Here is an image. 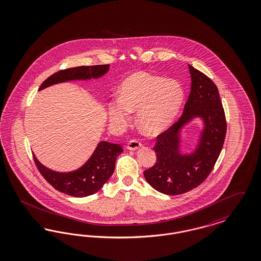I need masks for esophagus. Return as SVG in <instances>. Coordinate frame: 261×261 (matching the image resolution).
Returning a JSON list of instances; mask_svg holds the SVG:
<instances>
[{
    "label": "esophagus",
    "mask_w": 261,
    "mask_h": 261,
    "mask_svg": "<svg viewBox=\"0 0 261 261\" xmlns=\"http://www.w3.org/2000/svg\"><path fill=\"white\" fill-rule=\"evenodd\" d=\"M141 146H142L141 142L139 140H137V139H132L126 144V148L128 150H137L138 148H140Z\"/></svg>",
    "instance_id": "34e87169"
}]
</instances>
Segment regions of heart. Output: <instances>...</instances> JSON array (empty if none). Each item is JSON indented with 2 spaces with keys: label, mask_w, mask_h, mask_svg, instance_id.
Here are the masks:
<instances>
[{
  "label": "heart",
  "mask_w": 261,
  "mask_h": 261,
  "mask_svg": "<svg viewBox=\"0 0 261 261\" xmlns=\"http://www.w3.org/2000/svg\"><path fill=\"white\" fill-rule=\"evenodd\" d=\"M184 90L176 80L139 71L127 76L120 87V97L109 102L108 116L117 127L126 125L130 112L148 135H158L173 124L184 101Z\"/></svg>",
  "instance_id": "b5f03b06"
}]
</instances>
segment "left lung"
I'll return each instance as SVG.
<instances>
[{"mask_svg": "<svg viewBox=\"0 0 261 261\" xmlns=\"http://www.w3.org/2000/svg\"><path fill=\"white\" fill-rule=\"evenodd\" d=\"M191 91L179 120L157 136L154 147L156 164L144 170V177L157 191L180 195L198 187L214 169L226 136V119L215 83L201 71L188 65ZM200 117L204 128L191 154L180 152L181 127Z\"/></svg>", "mask_w": 261, "mask_h": 261, "instance_id": "1", "label": "left lung"}]
</instances>
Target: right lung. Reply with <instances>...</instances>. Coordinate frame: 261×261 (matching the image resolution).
Listing matches in <instances>:
<instances>
[{
    "label": "right lung",
    "mask_w": 261,
    "mask_h": 261,
    "mask_svg": "<svg viewBox=\"0 0 261 261\" xmlns=\"http://www.w3.org/2000/svg\"><path fill=\"white\" fill-rule=\"evenodd\" d=\"M109 70V64L94 66H79L60 70L49 76L41 85L42 91L53 85L74 80H91L100 78ZM123 152L120 144L101 141L97 144L91 158L78 170L69 172H58L45 168L34 156L37 168L55 189L72 197H87L99 191L110 178L115 170L117 157Z\"/></svg>",
    "instance_id": "1"
}]
</instances>
